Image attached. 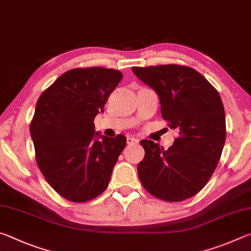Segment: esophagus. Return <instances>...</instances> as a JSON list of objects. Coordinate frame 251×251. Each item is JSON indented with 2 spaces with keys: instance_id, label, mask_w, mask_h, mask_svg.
<instances>
[{
  "instance_id": "1",
  "label": "esophagus",
  "mask_w": 251,
  "mask_h": 251,
  "mask_svg": "<svg viewBox=\"0 0 251 251\" xmlns=\"http://www.w3.org/2000/svg\"><path fill=\"white\" fill-rule=\"evenodd\" d=\"M126 142L128 145H136V144H138V139L133 138V137H127Z\"/></svg>"
}]
</instances>
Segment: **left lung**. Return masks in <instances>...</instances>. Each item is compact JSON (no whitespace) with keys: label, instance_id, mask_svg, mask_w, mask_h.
Instances as JSON below:
<instances>
[{"label":"left lung","instance_id":"obj_1","mask_svg":"<svg viewBox=\"0 0 251 251\" xmlns=\"http://www.w3.org/2000/svg\"><path fill=\"white\" fill-rule=\"evenodd\" d=\"M159 97L161 116L177 129L174 145L165 151L144 139L139 179L148 193L166 201H181L205 187L226 141V117L216 88L188 66L168 64L131 67Z\"/></svg>","mask_w":251,"mask_h":251}]
</instances>
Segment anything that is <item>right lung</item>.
<instances>
[{
	"label": "right lung",
	"mask_w": 251,
	"mask_h": 251,
	"mask_svg": "<svg viewBox=\"0 0 251 251\" xmlns=\"http://www.w3.org/2000/svg\"><path fill=\"white\" fill-rule=\"evenodd\" d=\"M123 78L104 67L65 72L42 93L29 125L35 159L50 186L70 201L85 202L107 188L126 138L95 131L96 115ZM101 138L100 141L98 139Z\"/></svg>",
	"instance_id": "1"
}]
</instances>
